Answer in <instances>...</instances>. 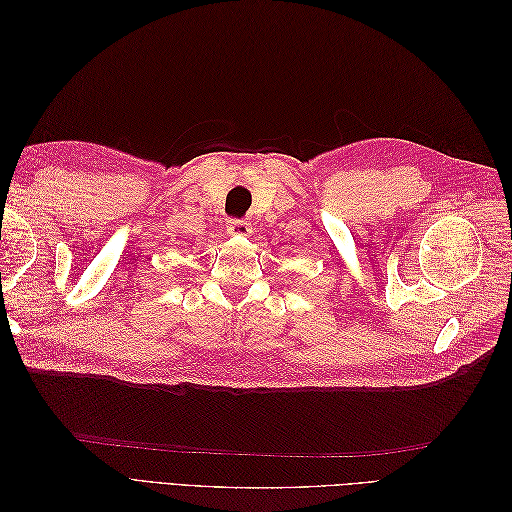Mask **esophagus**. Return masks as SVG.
Wrapping results in <instances>:
<instances>
[{"label": "esophagus", "mask_w": 512, "mask_h": 512, "mask_svg": "<svg viewBox=\"0 0 512 512\" xmlns=\"http://www.w3.org/2000/svg\"><path fill=\"white\" fill-rule=\"evenodd\" d=\"M228 232L230 235H241V237H245V235H250L252 232V224L247 222V220H241V218H232V220H228Z\"/></svg>", "instance_id": "obj_1"}]
</instances>
